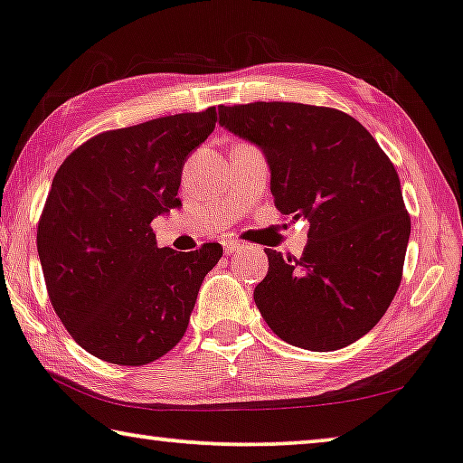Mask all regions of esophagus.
Here are the masks:
<instances>
[{
	"label": "esophagus",
	"mask_w": 463,
	"mask_h": 463,
	"mask_svg": "<svg viewBox=\"0 0 463 463\" xmlns=\"http://www.w3.org/2000/svg\"><path fill=\"white\" fill-rule=\"evenodd\" d=\"M243 250H245V245L239 243V241H224V253H226V255L241 253Z\"/></svg>",
	"instance_id": "1"
}]
</instances>
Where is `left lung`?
<instances>
[{
	"label": "left lung",
	"instance_id": "8db88e82",
	"mask_svg": "<svg viewBox=\"0 0 463 463\" xmlns=\"http://www.w3.org/2000/svg\"><path fill=\"white\" fill-rule=\"evenodd\" d=\"M218 116L264 154L276 208L309 222L299 260L266 250L268 274L253 291L261 318L309 351L362 339L395 298L410 241L395 165L333 108L258 101L220 106Z\"/></svg>",
	"mask_w": 463,
	"mask_h": 463
}]
</instances>
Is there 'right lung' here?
Masks as SVG:
<instances>
[{"label": "right lung", "mask_w": 463, "mask_h": 463, "mask_svg": "<svg viewBox=\"0 0 463 463\" xmlns=\"http://www.w3.org/2000/svg\"><path fill=\"white\" fill-rule=\"evenodd\" d=\"M216 108L89 139L55 172L37 231L47 293L68 333L103 362L143 365L183 339L222 247H157L154 218L181 205L183 165Z\"/></svg>", "instance_id": "1"}]
</instances>
